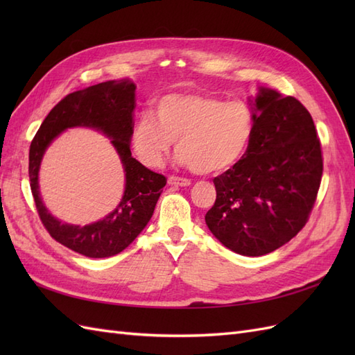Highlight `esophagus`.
<instances>
[{"instance_id":"1","label":"esophagus","mask_w":355,"mask_h":355,"mask_svg":"<svg viewBox=\"0 0 355 355\" xmlns=\"http://www.w3.org/2000/svg\"><path fill=\"white\" fill-rule=\"evenodd\" d=\"M168 185L171 187H189L191 185V180L185 179V178H178V176H170L167 179Z\"/></svg>"}]
</instances>
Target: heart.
Returning <instances> with one entry per match:
<instances>
[{
  "label": "heart",
  "instance_id": "1",
  "mask_svg": "<svg viewBox=\"0 0 355 355\" xmlns=\"http://www.w3.org/2000/svg\"><path fill=\"white\" fill-rule=\"evenodd\" d=\"M155 116L136 118L130 144L146 167H159L176 141V163L209 175L232 167L245 154L254 115L243 101L225 102L204 93H170L158 99Z\"/></svg>",
  "mask_w": 355,
  "mask_h": 355
}]
</instances>
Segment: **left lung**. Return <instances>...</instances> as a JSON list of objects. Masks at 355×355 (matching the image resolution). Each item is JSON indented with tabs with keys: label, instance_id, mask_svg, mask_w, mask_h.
<instances>
[{
	"label": "left lung",
	"instance_id": "obj_1",
	"mask_svg": "<svg viewBox=\"0 0 355 355\" xmlns=\"http://www.w3.org/2000/svg\"><path fill=\"white\" fill-rule=\"evenodd\" d=\"M254 130L245 154L213 179L210 232L243 256L271 253L305 227L323 157L313 118L292 96L259 87L250 99Z\"/></svg>",
	"mask_w": 355,
	"mask_h": 355
}]
</instances>
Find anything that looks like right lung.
Returning a JSON list of instances; mask_svg holds the SVG:
<instances>
[{"mask_svg": "<svg viewBox=\"0 0 355 355\" xmlns=\"http://www.w3.org/2000/svg\"><path fill=\"white\" fill-rule=\"evenodd\" d=\"M132 80L105 81L63 98L42 121L29 148V180L35 206L49 234L68 249L87 257H110L123 252L144 231L167 179L142 166L130 151L136 106ZM72 126L94 128L112 139L122 159L126 184L119 206L101 221L84 227L56 220L40 200L37 173L42 157L62 131Z\"/></svg>", "mask_w": 355, "mask_h": 355, "instance_id": "add662e5", "label": "right lung"}]
</instances>
